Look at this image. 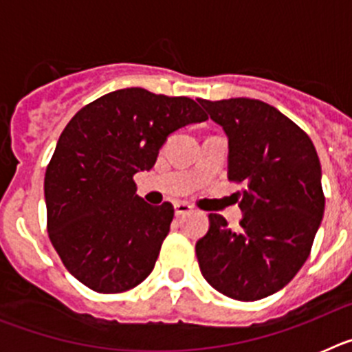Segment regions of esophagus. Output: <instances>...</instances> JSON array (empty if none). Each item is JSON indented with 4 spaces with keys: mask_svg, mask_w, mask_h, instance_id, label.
<instances>
[{
    "mask_svg": "<svg viewBox=\"0 0 352 352\" xmlns=\"http://www.w3.org/2000/svg\"><path fill=\"white\" fill-rule=\"evenodd\" d=\"M190 211H192V206L188 203H176V204H174V213H176V217H182V214L190 213Z\"/></svg>",
    "mask_w": 352,
    "mask_h": 352,
    "instance_id": "1",
    "label": "esophagus"
}]
</instances>
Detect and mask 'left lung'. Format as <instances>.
Masks as SVG:
<instances>
[{
  "label": "left lung",
  "instance_id": "8db88e82",
  "mask_svg": "<svg viewBox=\"0 0 352 352\" xmlns=\"http://www.w3.org/2000/svg\"><path fill=\"white\" fill-rule=\"evenodd\" d=\"M199 104L226 132L229 179L247 182L238 231L210 213V229L195 243L199 268L232 300H263L285 287L309 259L324 214L319 157L309 135L266 102Z\"/></svg>",
  "mask_w": 352,
  "mask_h": 352
}]
</instances>
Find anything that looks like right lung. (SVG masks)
<instances>
[{
  "label": "right lung",
  "mask_w": 352,
  "mask_h": 352,
  "mask_svg": "<svg viewBox=\"0 0 352 352\" xmlns=\"http://www.w3.org/2000/svg\"><path fill=\"white\" fill-rule=\"evenodd\" d=\"M186 96L125 88L96 98L65 126L45 170L47 231L65 268L96 292L113 294L153 272L174 217L135 194L170 133L206 121Z\"/></svg>",
  "instance_id": "1"
}]
</instances>
